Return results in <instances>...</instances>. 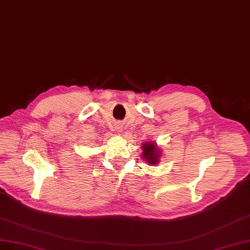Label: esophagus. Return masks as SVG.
Wrapping results in <instances>:
<instances>
[{"label": "esophagus", "mask_w": 250, "mask_h": 250, "mask_svg": "<svg viewBox=\"0 0 250 250\" xmlns=\"http://www.w3.org/2000/svg\"><path fill=\"white\" fill-rule=\"evenodd\" d=\"M116 130H117L118 132H123V125H117Z\"/></svg>", "instance_id": "esophagus-1"}]
</instances>
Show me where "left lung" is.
I'll return each instance as SVG.
<instances>
[{
  "label": "left lung",
  "mask_w": 250,
  "mask_h": 250,
  "mask_svg": "<svg viewBox=\"0 0 250 250\" xmlns=\"http://www.w3.org/2000/svg\"><path fill=\"white\" fill-rule=\"evenodd\" d=\"M142 158L146 160L149 165H158L159 157H160V151L158 147L156 146L154 141H148L142 145Z\"/></svg>",
  "instance_id": "obj_1"
}]
</instances>
